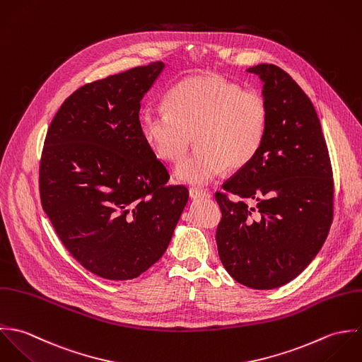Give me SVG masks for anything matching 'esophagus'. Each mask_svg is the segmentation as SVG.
Wrapping results in <instances>:
<instances>
[{"instance_id": "obj_1", "label": "esophagus", "mask_w": 362, "mask_h": 362, "mask_svg": "<svg viewBox=\"0 0 362 362\" xmlns=\"http://www.w3.org/2000/svg\"><path fill=\"white\" fill-rule=\"evenodd\" d=\"M189 194H190V197H192L193 200H197V199H207V197H210L209 192L202 190V189H194V187H192V189L189 190Z\"/></svg>"}]
</instances>
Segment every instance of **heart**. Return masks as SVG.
<instances>
[{
    "mask_svg": "<svg viewBox=\"0 0 362 362\" xmlns=\"http://www.w3.org/2000/svg\"><path fill=\"white\" fill-rule=\"evenodd\" d=\"M165 106L140 115V134L159 159L172 163L186 156L196 136L199 149L176 170L183 183L207 185L226 166H247L266 137L264 96L218 74L185 78L169 90Z\"/></svg>",
    "mask_w": 362,
    "mask_h": 362,
    "instance_id": "heart-1",
    "label": "heart"
}]
</instances>
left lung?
Listing matches in <instances>:
<instances>
[{
  "mask_svg": "<svg viewBox=\"0 0 362 362\" xmlns=\"http://www.w3.org/2000/svg\"><path fill=\"white\" fill-rule=\"evenodd\" d=\"M247 73L263 81L269 124L252 162L216 193V239L233 280L273 289L299 276L323 246L333 221V170L319 117L299 85L273 64Z\"/></svg>",
  "mask_w": 362,
  "mask_h": 362,
  "instance_id": "left-lung-1",
  "label": "left lung"
}]
</instances>
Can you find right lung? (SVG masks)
I'll return each instance as SVG.
<instances>
[{"label":"right lung","instance_id":"1","mask_svg":"<svg viewBox=\"0 0 362 362\" xmlns=\"http://www.w3.org/2000/svg\"><path fill=\"white\" fill-rule=\"evenodd\" d=\"M163 67L82 85L46 134L42 207L74 259L102 279L132 280L155 264L189 200L185 186L166 185L168 169L139 127L141 99Z\"/></svg>","mask_w":362,"mask_h":362}]
</instances>
